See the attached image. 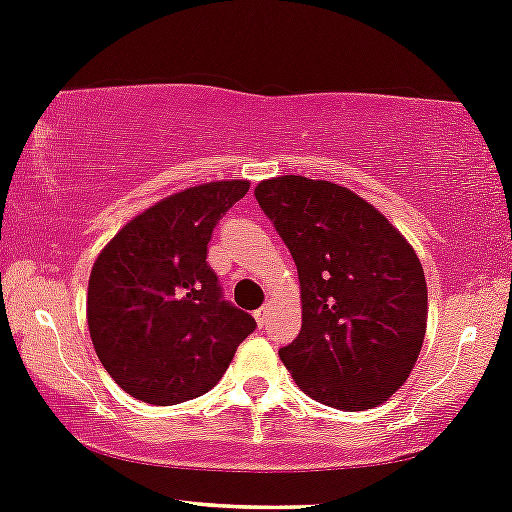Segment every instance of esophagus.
<instances>
[{"mask_svg":"<svg viewBox=\"0 0 512 512\" xmlns=\"http://www.w3.org/2000/svg\"><path fill=\"white\" fill-rule=\"evenodd\" d=\"M255 320H257V325H260V328H265L267 320H269V306L257 308V311H255Z\"/></svg>","mask_w":512,"mask_h":512,"instance_id":"obj_1","label":"esophagus"}]
</instances>
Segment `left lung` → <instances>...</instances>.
<instances>
[{"mask_svg": "<svg viewBox=\"0 0 512 512\" xmlns=\"http://www.w3.org/2000/svg\"><path fill=\"white\" fill-rule=\"evenodd\" d=\"M255 199L299 269L301 333L279 350L284 367L313 401L340 411L389 401L428 325L411 243L369 201L325 179H265Z\"/></svg>", "mask_w": 512, "mask_h": 512, "instance_id": "obj_1", "label": "left lung"}]
</instances>
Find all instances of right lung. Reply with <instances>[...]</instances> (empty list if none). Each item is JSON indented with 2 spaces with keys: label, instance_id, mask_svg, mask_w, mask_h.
<instances>
[{
  "label": "right lung",
  "instance_id": "obj_1",
  "mask_svg": "<svg viewBox=\"0 0 512 512\" xmlns=\"http://www.w3.org/2000/svg\"><path fill=\"white\" fill-rule=\"evenodd\" d=\"M245 179L209 182L157 201L126 223L89 274L87 323L99 362L133 398L174 406L218 384L257 328L223 299L209 240Z\"/></svg>",
  "mask_w": 512,
  "mask_h": 512
}]
</instances>
